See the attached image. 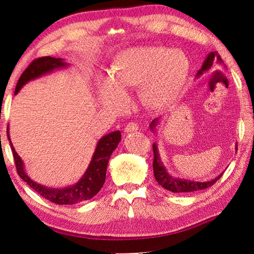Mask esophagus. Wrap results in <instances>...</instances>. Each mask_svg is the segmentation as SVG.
Returning <instances> with one entry per match:
<instances>
[{"instance_id": "34e87169", "label": "esophagus", "mask_w": 254, "mask_h": 254, "mask_svg": "<svg viewBox=\"0 0 254 254\" xmlns=\"http://www.w3.org/2000/svg\"><path fill=\"white\" fill-rule=\"evenodd\" d=\"M139 129V125L136 123H129L127 126L125 127V132H131V131H136Z\"/></svg>"}]
</instances>
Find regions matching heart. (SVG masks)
<instances>
[{"mask_svg": "<svg viewBox=\"0 0 254 254\" xmlns=\"http://www.w3.org/2000/svg\"><path fill=\"white\" fill-rule=\"evenodd\" d=\"M189 73V61L181 51L161 47L131 48L121 52L111 66V80L98 86V102L117 110L124 103L121 90L140 87L142 102L152 109H163L178 94Z\"/></svg>", "mask_w": 254, "mask_h": 254, "instance_id": "b5f03b06", "label": "heart"}]
</instances>
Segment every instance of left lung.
Returning a JSON list of instances; mask_svg holds the SVG:
<instances>
[{"instance_id":"8db88e82","label":"left lung","mask_w":254,"mask_h":254,"mask_svg":"<svg viewBox=\"0 0 254 254\" xmlns=\"http://www.w3.org/2000/svg\"><path fill=\"white\" fill-rule=\"evenodd\" d=\"M215 63L224 64V61H222V59L220 58L217 52H211V53H209V55L206 56L205 60L203 61L200 70L197 72L196 77L197 78L200 77L202 74L209 71L212 67L213 64H215ZM159 121H160V119H155L150 123L149 128L152 132H156V127L159 124ZM152 149H153L152 167H153V175H155V178L161 187L164 188L167 190L173 191V193H188V191H195V190H204L206 188H210L211 186H213L214 183H216V181L220 178L222 174H224V173H221L219 176L216 177V178L212 179L211 181H205V182L175 178V177H173L170 173H168L165 168L162 160H161V158H160L158 146L156 143L152 144ZM235 149L237 150V145H235Z\"/></svg>"}]
</instances>
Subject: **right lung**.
I'll list each match as a JSON object with an SVG mask.
<instances>
[{
    "label": "right lung",
    "instance_id": "add662e5",
    "mask_svg": "<svg viewBox=\"0 0 254 254\" xmlns=\"http://www.w3.org/2000/svg\"><path fill=\"white\" fill-rule=\"evenodd\" d=\"M66 66H68V64L65 63L63 58L47 56L35 59L20 76L16 90H14V95H17L22 87L28 81L41 77L42 75L52 73L54 70H59V68ZM8 131L9 130L7 129V136H8V141L12 149L17 172L21 177V179L25 181L30 188L35 190L43 198L57 204H75L86 201L93 198L102 190L106 180L107 165H108L109 159L122 139V134L119 130L104 135L97 142L91 162L79 181L71 187H66L64 189H54L42 186V184L37 183L29 178L28 175L25 173L24 163H23L22 159L12 146Z\"/></svg>",
    "mask_w": 254,
    "mask_h": 254
}]
</instances>
